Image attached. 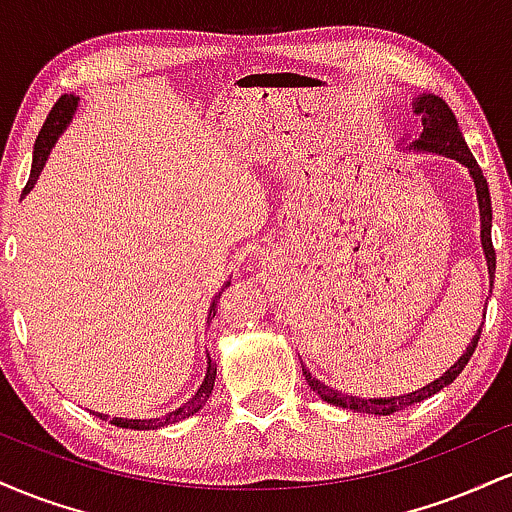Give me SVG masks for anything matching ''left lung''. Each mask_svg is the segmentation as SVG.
Here are the masks:
<instances>
[{
  "instance_id": "8db88e82",
  "label": "left lung",
  "mask_w": 512,
  "mask_h": 512,
  "mask_svg": "<svg viewBox=\"0 0 512 512\" xmlns=\"http://www.w3.org/2000/svg\"><path fill=\"white\" fill-rule=\"evenodd\" d=\"M414 108V115L421 120V134L416 142L409 144V149L414 151H433V154H443L448 158H455L457 163H462L464 168H469V175H472L474 187H477V199H479V216H481V248H484L486 255V264H489V279L493 284V274H496V250H493L491 243V195H489V182H486L484 173H481L477 158L472 156L469 151L467 142H464L460 127H457L455 115L448 108V103L443 101L440 96H433V93H421L419 98H414L411 103ZM479 332L474 334L472 344L467 346V351L457 358L455 366H450L440 375L438 380L428 383L421 390L409 392V395H399V397H378V399H366V397H354V395H344V392H337L334 387L320 383L310 370L303 368L305 380H308L310 390L317 392L327 404H334V407H342V409H351V411H363V414H375V416H387V414H395V411H402L411 407L416 402H424L431 395L448 387L457 375L462 373L464 366L469 363L472 358L474 349L479 344Z\"/></svg>"
}]
</instances>
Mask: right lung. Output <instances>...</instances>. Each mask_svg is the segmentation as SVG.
Here are the masks:
<instances>
[{
    "mask_svg": "<svg viewBox=\"0 0 512 512\" xmlns=\"http://www.w3.org/2000/svg\"><path fill=\"white\" fill-rule=\"evenodd\" d=\"M76 105H79V96H72V93H64L60 101L52 105L48 120H45V125H43V129H40L38 139H35L31 178H28L26 187H23V195H28V192L33 190V185H35V180H38L40 170H43L45 161H48L50 149L55 146L57 137H60L64 129H67L69 122H72V117L76 113ZM228 284H231V281H226V286ZM226 286H223V289H226ZM221 291H219V296H214V301H211V305H209V317L216 315V301L221 298ZM214 380H216V363L211 361V358H207V375H204L202 385H199V390L190 399H187L182 407H178L175 411H168L166 416H158V419H117V416H115L110 424L120 426V428H134V431H154V428L178 424V421L187 419V416L197 414V411L202 409L204 404H207L211 390H214ZM96 416H101L103 421L108 419V414H96Z\"/></svg>",
    "mask_w": 512,
    "mask_h": 512,
    "instance_id": "add662e5",
    "label": "right lung"
}]
</instances>
